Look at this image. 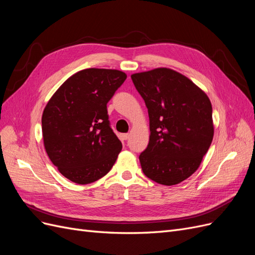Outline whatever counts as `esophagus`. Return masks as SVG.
Returning a JSON list of instances; mask_svg holds the SVG:
<instances>
[{"instance_id": "obj_1", "label": "esophagus", "mask_w": 255, "mask_h": 255, "mask_svg": "<svg viewBox=\"0 0 255 255\" xmlns=\"http://www.w3.org/2000/svg\"><path fill=\"white\" fill-rule=\"evenodd\" d=\"M121 138H122V140H128V138H129V134H122L121 135Z\"/></svg>"}]
</instances>
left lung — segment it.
Listing matches in <instances>:
<instances>
[{
	"mask_svg": "<svg viewBox=\"0 0 255 255\" xmlns=\"http://www.w3.org/2000/svg\"><path fill=\"white\" fill-rule=\"evenodd\" d=\"M149 113L150 139L140 153L146 177L179 184L201 164L214 136L213 110L204 91L168 68L130 75Z\"/></svg>",
	"mask_w": 255,
	"mask_h": 255,
	"instance_id": "1",
	"label": "left lung"
}]
</instances>
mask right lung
I'll return each mask as SVG.
<instances>
[{
	"label": "right lung",
	"mask_w": 255,
	"mask_h": 255,
	"mask_svg": "<svg viewBox=\"0 0 255 255\" xmlns=\"http://www.w3.org/2000/svg\"><path fill=\"white\" fill-rule=\"evenodd\" d=\"M127 79L112 69H85L69 78L42 114L45 151L59 172L89 184L110 172L122 143L111 128L107 103Z\"/></svg>",
	"instance_id": "right-lung-1"
}]
</instances>
